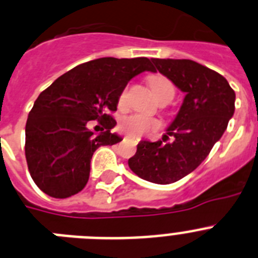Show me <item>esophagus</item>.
<instances>
[{
    "instance_id": "obj_1",
    "label": "esophagus",
    "mask_w": 258,
    "mask_h": 258,
    "mask_svg": "<svg viewBox=\"0 0 258 258\" xmlns=\"http://www.w3.org/2000/svg\"><path fill=\"white\" fill-rule=\"evenodd\" d=\"M126 138H129V140L134 141V142H136V144H137V142H138V140H137V138H133V137H131V136H126Z\"/></svg>"
}]
</instances>
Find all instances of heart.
<instances>
[{
    "mask_svg": "<svg viewBox=\"0 0 258 258\" xmlns=\"http://www.w3.org/2000/svg\"><path fill=\"white\" fill-rule=\"evenodd\" d=\"M149 85L156 99L160 96L175 95V87L168 78L163 76H151L149 78ZM127 99V87H124L118 95V105L124 107ZM159 121L153 117H149L146 114L133 113L125 116L118 122V129L124 133L129 134L132 137H142L149 132L155 131L159 127Z\"/></svg>",
    "mask_w": 258,
    "mask_h": 258,
    "instance_id": "obj_1",
    "label": "heart"
}]
</instances>
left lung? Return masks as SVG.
Segmentation results:
<instances>
[{
  "label": "left lung",
  "instance_id": "obj_1",
  "mask_svg": "<svg viewBox=\"0 0 258 258\" xmlns=\"http://www.w3.org/2000/svg\"><path fill=\"white\" fill-rule=\"evenodd\" d=\"M156 69L185 92L162 141H141L127 160L141 179L171 184L193 172L221 140L235 112V91L219 73L192 60L151 58ZM169 135L174 137L167 143Z\"/></svg>",
  "mask_w": 258,
  "mask_h": 258
}]
</instances>
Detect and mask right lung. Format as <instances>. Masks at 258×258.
<instances>
[{"instance_id": "1", "label": "right lung", "mask_w": 258, "mask_h": 258, "mask_svg": "<svg viewBox=\"0 0 258 258\" xmlns=\"http://www.w3.org/2000/svg\"><path fill=\"white\" fill-rule=\"evenodd\" d=\"M154 72L146 57H103L81 63L44 90L35 100L26 122V160L39 188L54 198H68L86 186L90 163L100 146L122 138L111 129L118 95L133 77ZM98 119L104 132L88 129Z\"/></svg>"}]
</instances>
